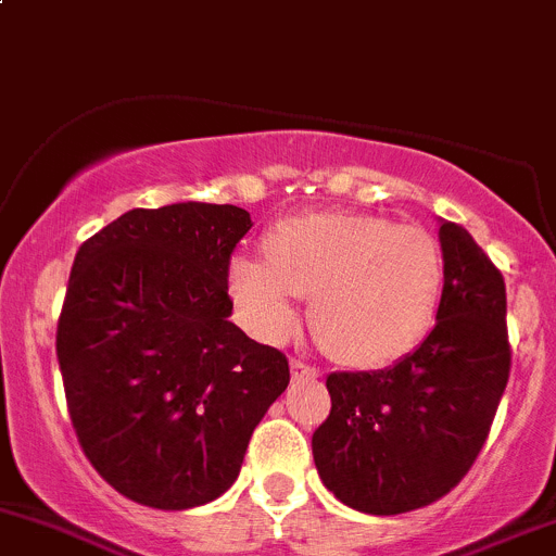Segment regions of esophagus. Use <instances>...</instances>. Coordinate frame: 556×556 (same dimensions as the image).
<instances>
[{
    "instance_id": "1",
    "label": "esophagus",
    "mask_w": 556,
    "mask_h": 556,
    "mask_svg": "<svg viewBox=\"0 0 556 556\" xmlns=\"http://www.w3.org/2000/svg\"><path fill=\"white\" fill-rule=\"evenodd\" d=\"M313 377H318V371L311 364L296 362V358L291 362V380H313Z\"/></svg>"
}]
</instances>
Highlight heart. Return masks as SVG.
I'll list each match as a JSON object with an SVG mask.
<instances>
[{
  "label": "heart",
  "instance_id": "1",
  "mask_svg": "<svg viewBox=\"0 0 556 556\" xmlns=\"http://www.w3.org/2000/svg\"><path fill=\"white\" fill-rule=\"evenodd\" d=\"M267 260L238 254L230 296L265 340L300 324L296 296H313L320 345L351 366H382L409 353L431 329L444 286L439 240L366 214H305L267 236Z\"/></svg>",
  "mask_w": 556,
  "mask_h": 556
}]
</instances>
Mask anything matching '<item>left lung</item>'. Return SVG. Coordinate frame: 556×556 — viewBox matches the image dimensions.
Here are the masks:
<instances>
[{
    "label": "left lung",
    "mask_w": 556,
    "mask_h": 556,
    "mask_svg": "<svg viewBox=\"0 0 556 556\" xmlns=\"http://www.w3.org/2000/svg\"><path fill=\"white\" fill-rule=\"evenodd\" d=\"M444 286L426 340L388 369L326 377L331 412L313 460L340 503L375 517L455 488L488 439L511 369L506 283L455 222L439 227Z\"/></svg>",
    "instance_id": "obj_1"
}]
</instances>
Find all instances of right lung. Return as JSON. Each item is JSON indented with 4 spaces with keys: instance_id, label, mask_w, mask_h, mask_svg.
Listing matches in <instances>:
<instances>
[{
    "instance_id": "obj_1",
    "label": "right lung",
    "mask_w": 556,
    "mask_h": 556,
    "mask_svg": "<svg viewBox=\"0 0 556 556\" xmlns=\"http://www.w3.org/2000/svg\"><path fill=\"white\" fill-rule=\"evenodd\" d=\"M238 205L134 208L79 245L55 353L72 426L119 495L185 511L232 488L289 362L232 324Z\"/></svg>"
}]
</instances>
